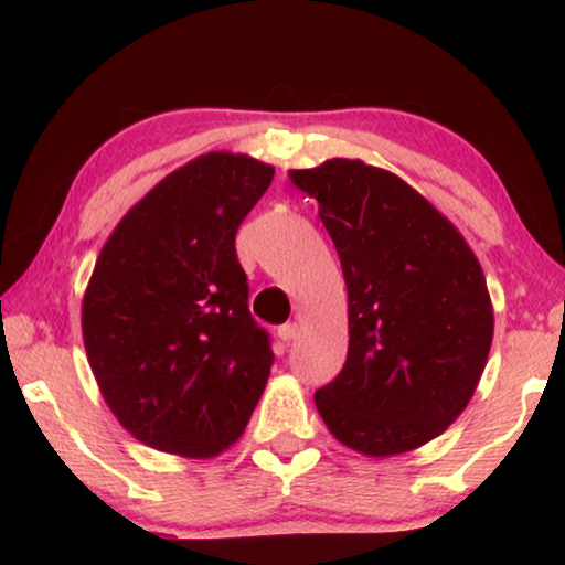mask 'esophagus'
Listing matches in <instances>:
<instances>
[{
    "instance_id": "1",
    "label": "esophagus",
    "mask_w": 565,
    "mask_h": 565,
    "mask_svg": "<svg viewBox=\"0 0 565 565\" xmlns=\"http://www.w3.org/2000/svg\"><path fill=\"white\" fill-rule=\"evenodd\" d=\"M298 331H300V327H298L296 321H292V323H282V327L277 329V337H280L282 342H290V339L298 337Z\"/></svg>"
}]
</instances>
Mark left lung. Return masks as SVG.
Returning a JSON list of instances; mask_svg holds the SVG:
<instances>
[{"mask_svg": "<svg viewBox=\"0 0 565 565\" xmlns=\"http://www.w3.org/2000/svg\"><path fill=\"white\" fill-rule=\"evenodd\" d=\"M319 200L347 285L350 350L316 408L339 443L391 458L443 435L489 360L493 306L481 262L427 198L385 169L329 159L292 169Z\"/></svg>", "mask_w": 565, "mask_h": 565, "instance_id": "left-lung-1", "label": "left lung"}]
</instances>
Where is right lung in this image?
<instances>
[{
  "instance_id": "add662e5",
  "label": "right lung",
  "mask_w": 565,
  "mask_h": 565,
  "mask_svg": "<svg viewBox=\"0 0 565 565\" xmlns=\"http://www.w3.org/2000/svg\"><path fill=\"white\" fill-rule=\"evenodd\" d=\"M273 177L246 153H203L146 192L99 252L84 350L115 419L153 450L215 458L265 391L275 358L234 242Z\"/></svg>"
}]
</instances>
